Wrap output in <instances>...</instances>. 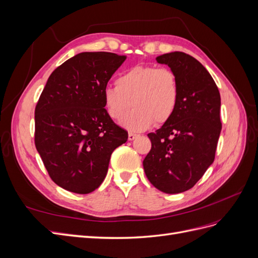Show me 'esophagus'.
<instances>
[{"mask_svg":"<svg viewBox=\"0 0 258 258\" xmlns=\"http://www.w3.org/2000/svg\"><path fill=\"white\" fill-rule=\"evenodd\" d=\"M137 137H138V135L134 134V132H129V134H128V140H129V141H134V140H135Z\"/></svg>","mask_w":258,"mask_h":258,"instance_id":"34e87169","label":"esophagus"}]
</instances>
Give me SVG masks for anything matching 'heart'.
<instances>
[{
	"mask_svg": "<svg viewBox=\"0 0 258 258\" xmlns=\"http://www.w3.org/2000/svg\"><path fill=\"white\" fill-rule=\"evenodd\" d=\"M107 114L120 120L130 107L121 124L130 131H143L153 122L162 124L173 116L178 101V84L175 73L168 68L136 66L121 73L116 85L103 89Z\"/></svg>",
	"mask_w": 258,
	"mask_h": 258,
	"instance_id": "1",
	"label": "heart"
}]
</instances>
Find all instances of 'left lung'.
Instances as JSON below:
<instances>
[{
	"mask_svg": "<svg viewBox=\"0 0 258 258\" xmlns=\"http://www.w3.org/2000/svg\"><path fill=\"white\" fill-rule=\"evenodd\" d=\"M176 75L178 101L171 119L148 134L152 148L143 160L145 174L166 194L190 189L215 158L221 135V96L212 76L200 62L182 51L161 54Z\"/></svg>",
	"mask_w": 258,
	"mask_h": 258,
	"instance_id": "obj_1",
	"label": "left lung"
}]
</instances>
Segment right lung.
<instances>
[{"instance_id":"right-lung-1","label":"right lung","mask_w":258,"mask_h":258,"mask_svg":"<svg viewBox=\"0 0 258 258\" xmlns=\"http://www.w3.org/2000/svg\"><path fill=\"white\" fill-rule=\"evenodd\" d=\"M126 56L81 52L50 74L35 107V147L52 181L89 194L107 173L111 155L128 132L104 108L103 89Z\"/></svg>"}]
</instances>
